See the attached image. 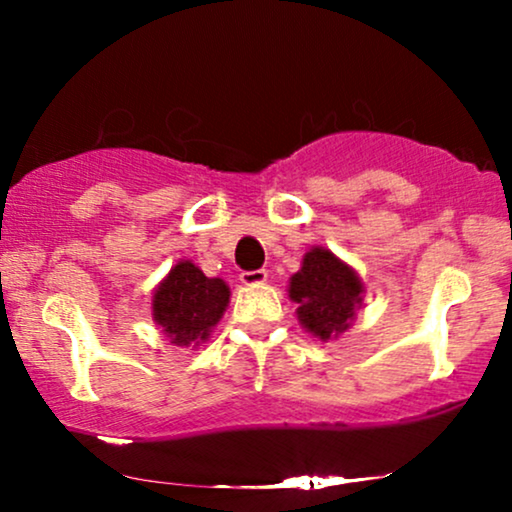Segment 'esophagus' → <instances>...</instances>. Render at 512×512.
Listing matches in <instances>:
<instances>
[{"label": "esophagus", "instance_id": "esophagus-1", "mask_svg": "<svg viewBox=\"0 0 512 512\" xmlns=\"http://www.w3.org/2000/svg\"><path fill=\"white\" fill-rule=\"evenodd\" d=\"M240 281H243L245 286H260L267 281V272L264 269H255V272H243L240 274Z\"/></svg>", "mask_w": 512, "mask_h": 512}]
</instances>
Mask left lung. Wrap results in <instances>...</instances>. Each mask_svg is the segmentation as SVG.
Listing matches in <instances>:
<instances>
[{"label":"left lung","mask_w":512,"mask_h":512,"mask_svg":"<svg viewBox=\"0 0 512 512\" xmlns=\"http://www.w3.org/2000/svg\"><path fill=\"white\" fill-rule=\"evenodd\" d=\"M363 293L366 286L356 269L322 245L305 252L301 269L289 279V298L298 303V322L320 342L339 339L351 330Z\"/></svg>","instance_id":"obj_1"}]
</instances>
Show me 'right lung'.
<instances>
[{
  "instance_id": "1",
  "label": "right lung",
  "mask_w": 512,
  "mask_h": 512,
  "mask_svg": "<svg viewBox=\"0 0 512 512\" xmlns=\"http://www.w3.org/2000/svg\"><path fill=\"white\" fill-rule=\"evenodd\" d=\"M231 289L219 276H207L192 260H180L158 281L151 317L175 346H202L219 325Z\"/></svg>"
}]
</instances>
